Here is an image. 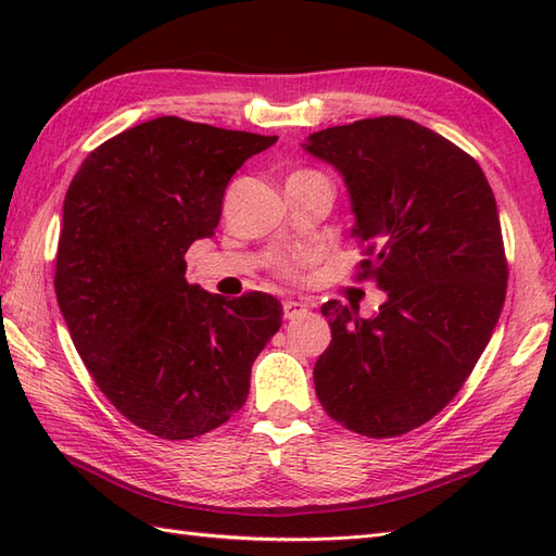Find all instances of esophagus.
<instances>
[{
  "mask_svg": "<svg viewBox=\"0 0 556 556\" xmlns=\"http://www.w3.org/2000/svg\"><path fill=\"white\" fill-rule=\"evenodd\" d=\"M305 311H308V305L301 303V301H285V317H287V320H293V317L303 315Z\"/></svg>",
  "mask_w": 556,
  "mask_h": 556,
  "instance_id": "obj_1",
  "label": "esophagus"
}]
</instances>
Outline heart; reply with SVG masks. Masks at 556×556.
Here are the masks:
<instances>
[{
    "label": "heart",
    "instance_id": "1",
    "mask_svg": "<svg viewBox=\"0 0 556 556\" xmlns=\"http://www.w3.org/2000/svg\"><path fill=\"white\" fill-rule=\"evenodd\" d=\"M296 174H305V176H317V179H323L320 174H317V172H308V169H305V172H296Z\"/></svg>",
    "mask_w": 556,
    "mask_h": 556
}]
</instances>
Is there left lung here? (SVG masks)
<instances>
[{
  "instance_id": "left-lung-1",
  "label": "left lung",
  "mask_w": 556,
  "mask_h": 556,
  "mask_svg": "<svg viewBox=\"0 0 556 556\" xmlns=\"http://www.w3.org/2000/svg\"><path fill=\"white\" fill-rule=\"evenodd\" d=\"M303 150L344 176L361 277L387 293L375 317L327 301L332 341L315 363L327 416L396 437L437 416L485 351L506 296L500 212L480 164L401 116L332 126Z\"/></svg>"
}]
</instances>
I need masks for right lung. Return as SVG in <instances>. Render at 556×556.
<instances>
[{
	"mask_svg": "<svg viewBox=\"0 0 556 556\" xmlns=\"http://www.w3.org/2000/svg\"><path fill=\"white\" fill-rule=\"evenodd\" d=\"M277 136L160 116L83 160L64 198L56 301L112 406L162 440H191L245 404L257 353L281 327L269 293L227 301L186 281L227 184Z\"/></svg>",
	"mask_w": 556,
	"mask_h": 556,
	"instance_id": "right-lung-1",
	"label": "right lung"
}]
</instances>
